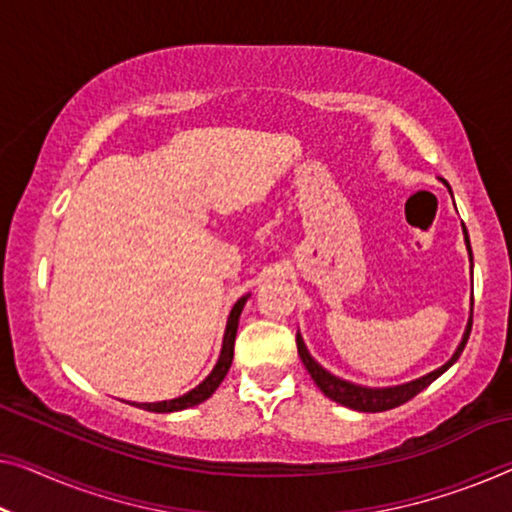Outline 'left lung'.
<instances>
[{"label":"left lung","mask_w":512,"mask_h":512,"mask_svg":"<svg viewBox=\"0 0 512 512\" xmlns=\"http://www.w3.org/2000/svg\"><path fill=\"white\" fill-rule=\"evenodd\" d=\"M448 190H451V188H448ZM462 234H464V243H467L471 269H474V255H471V243H469V234H467V227H464V223H462ZM471 322H474V296H471V315H469L467 329H464L460 345H457L453 356L448 358V361L441 365V368L427 372V375L418 377V379L404 381V384H395V386H379V388L377 386H361V384H354V381L335 377L333 372L322 368V365H319L315 358H312V354L308 352V347H305L301 331H296V347H299V356H301V361L305 365V370L310 372L312 381H315L317 388L326 395V398L342 404V407H347V409L365 411V414H377V411H388V409L400 407V404H404V402H409L411 398H414V395L421 393L423 388L430 386L434 379H439L441 375H444V372L451 368V365L464 352V345H467L469 333H471Z\"/></svg>","instance_id":"1"}]
</instances>
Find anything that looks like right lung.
Masks as SVG:
<instances>
[{
  "label": "right lung",
  "instance_id": "obj_1",
  "mask_svg": "<svg viewBox=\"0 0 512 512\" xmlns=\"http://www.w3.org/2000/svg\"><path fill=\"white\" fill-rule=\"evenodd\" d=\"M248 299H250V294H243L241 299L232 305L230 315H227V326H225V335H223V347H220V356H218L216 365H213V370L207 375V379L200 381V384H197L195 388H190L188 393L179 395V398L160 400V402H128V404H133V407L144 409V411H154V414H172V411H183V409L197 407V404L209 400L211 395L216 393L220 381L225 379L227 372H230V365H232V358H234L236 329H239L241 310H243V305H246Z\"/></svg>",
  "mask_w": 512,
  "mask_h": 512
}]
</instances>
